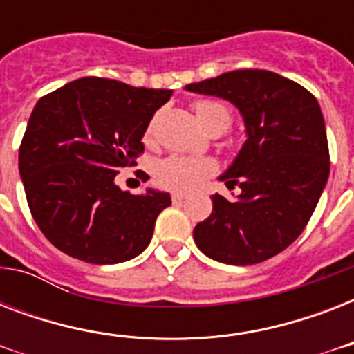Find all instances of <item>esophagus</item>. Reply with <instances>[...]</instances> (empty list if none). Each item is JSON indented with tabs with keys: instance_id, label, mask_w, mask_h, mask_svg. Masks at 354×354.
Instances as JSON below:
<instances>
[{
	"instance_id": "34e87169",
	"label": "esophagus",
	"mask_w": 354,
	"mask_h": 354,
	"mask_svg": "<svg viewBox=\"0 0 354 354\" xmlns=\"http://www.w3.org/2000/svg\"><path fill=\"white\" fill-rule=\"evenodd\" d=\"M183 198H185V193H180V191L172 193V202H182Z\"/></svg>"
}]
</instances>
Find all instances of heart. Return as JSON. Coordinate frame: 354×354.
Instances as JSON below:
<instances>
[{
    "instance_id": "obj_1",
    "label": "heart",
    "mask_w": 354,
    "mask_h": 354,
    "mask_svg": "<svg viewBox=\"0 0 354 354\" xmlns=\"http://www.w3.org/2000/svg\"><path fill=\"white\" fill-rule=\"evenodd\" d=\"M194 113L207 132H224L232 122V112L227 110L226 104L218 101H198L194 104ZM215 171V161L207 158L171 156L158 163L156 180L174 191H191L200 187L207 178L213 176Z\"/></svg>"
}]
</instances>
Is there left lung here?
Here are the masks:
<instances>
[{"label":"left lung","instance_id":"obj_1","mask_svg":"<svg viewBox=\"0 0 354 354\" xmlns=\"http://www.w3.org/2000/svg\"><path fill=\"white\" fill-rule=\"evenodd\" d=\"M185 90L226 99L241 112L246 141L218 180L241 191L213 194L193 236L218 263L246 266L274 257L310 221L329 178V145L316 97L266 69H236Z\"/></svg>","mask_w":354,"mask_h":354}]
</instances>
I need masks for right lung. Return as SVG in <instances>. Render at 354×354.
Wrapping results in <instances>:
<instances>
[{
    "label": "right lung",
    "instance_id": "obj_1",
    "mask_svg": "<svg viewBox=\"0 0 354 354\" xmlns=\"http://www.w3.org/2000/svg\"><path fill=\"white\" fill-rule=\"evenodd\" d=\"M171 95L84 77L36 102L19 145V176L53 246L91 264L124 263L149 246L171 194H130L115 176L136 165L150 119Z\"/></svg>",
    "mask_w": 354,
    "mask_h": 354
}]
</instances>
